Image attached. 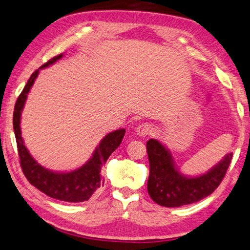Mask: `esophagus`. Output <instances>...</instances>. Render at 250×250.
<instances>
[{
    "mask_svg": "<svg viewBox=\"0 0 250 250\" xmlns=\"http://www.w3.org/2000/svg\"><path fill=\"white\" fill-rule=\"evenodd\" d=\"M154 132V126L150 124H147V122H145V124H140L139 125L137 126V133L141 137H146L151 135V133Z\"/></svg>",
    "mask_w": 250,
    "mask_h": 250,
    "instance_id": "esophagus-1",
    "label": "esophagus"
}]
</instances>
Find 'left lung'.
Wrapping results in <instances>:
<instances>
[{"mask_svg":"<svg viewBox=\"0 0 250 250\" xmlns=\"http://www.w3.org/2000/svg\"><path fill=\"white\" fill-rule=\"evenodd\" d=\"M149 159L148 194L159 206L176 208L197 202L210 195L225 177L231 163L232 152L208 170L197 177H186L174 165L169 151L156 139L147 141Z\"/></svg>","mask_w":250,"mask_h":250,"instance_id":"left-lung-1","label":"left lung"}]
</instances>
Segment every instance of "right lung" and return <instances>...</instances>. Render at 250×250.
I'll list each match as a JSON object with an SVG mask.
<instances>
[{
    "instance_id": "add662e5",
    "label": "right lung",
    "mask_w": 250,
    "mask_h": 250,
    "mask_svg": "<svg viewBox=\"0 0 250 250\" xmlns=\"http://www.w3.org/2000/svg\"><path fill=\"white\" fill-rule=\"evenodd\" d=\"M62 57V54L51 58L39 69L35 70L32 75L30 76L28 83L25 84L23 91L19 95L16 106H14L13 129L17 140L18 154L19 157H20V166L24 176L30 182V184H32L39 191H42L48 196L53 197V199L65 201V202L77 203L87 201L104 184L101 175V168L107 161V158L110 157V155L120 146L125 130L119 129L107 133L99 146L96 147L95 151L93 152L92 158L86 164H84L83 166L73 170V172H51V170L43 168L42 165H39L32 158V156L29 154L28 149L25 148L21 137L20 119L22 109H23L30 88L35 83L37 76H38L39 70L54 64L55 62H57Z\"/></svg>"
}]
</instances>
